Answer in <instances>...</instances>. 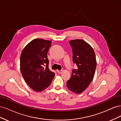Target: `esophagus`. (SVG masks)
Masks as SVG:
<instances>
[{
	"label": "esophagus",
	"mask_w": 121,
	"mask_h": 121,
	"mask_svg": "<svg viewBox=\"0 0 121 121\" xmlns=\"http://www.w3.org/2000/svg\"><path fill=\"white\" fill-rule=\"evenodd\" d=\"M56 72H57L58 74H61V73L63 72V70H57Z\"/></svg>",
	"instance_id": "esophagus-1"
}]
</instances>
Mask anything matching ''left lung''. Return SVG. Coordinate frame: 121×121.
<instances>
[{"mask_svg":"<svg viewBox=\"0 0 121 121\" xmlns=\"http://www.w3.org/2000/svg\"><path fill=\"white\" fill-rule=\"evenodd\" d=\"M69 43L72 47L73 63L77 68L73 69L67 86L73 92L80 94L92 81L96 67L95 53L92 47L84 40L75 39Z\"/></svg>","mask_w":121,"mask_h":121,"instance_id":"8db88e82","label":"left lung"}]
</instances>
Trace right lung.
<instances>
[{
  "label": "right lung",
  "mask_w": 121,
  "mask_h": 121,
  "mask_svg": "<svg viewBox=\"0 0 121 121\" xmlns=\"http://www.w3.org/2000/svg\"><path fill=\"white\" fill-rule=\"evenodd\" d=\"M52 41L42 39L32 40L23 49L20 57V69L30 88L41 92L48 87L55 76L48 68L47 53Z\"/></svg>",
  "instance_id": "1"
}]
</instances>
